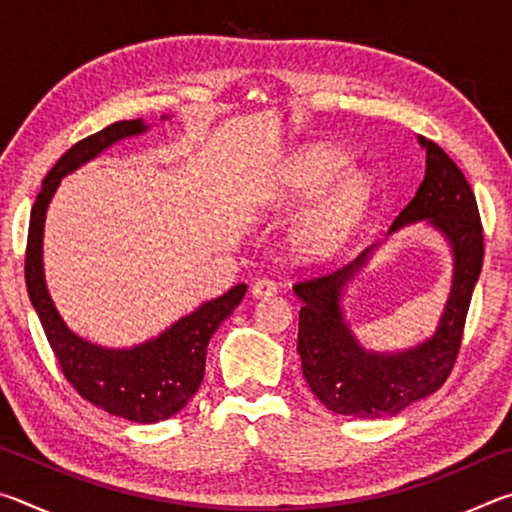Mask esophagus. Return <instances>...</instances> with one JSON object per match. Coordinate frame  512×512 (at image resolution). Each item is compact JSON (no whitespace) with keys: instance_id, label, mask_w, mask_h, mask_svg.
<instances>
[{"instance_id":"obj_1","label":"esophagus","mask_w":512,"mask_h":512,"mask_svg":"<svg viewBox=\"0 0 512 512\" xmlns=\"http://www.w3.org/2000/svg\"><path fill=\"white\" fill-rule=\"evenodd\" d=\"M255 298H268V296H275L277 293V284L273 280H268V277H259V280L253 282V289H250Z\"/></svg>"}]
</instances>
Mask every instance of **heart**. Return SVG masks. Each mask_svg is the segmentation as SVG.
Returning <instances> with one entry per match:
<instances>
[{"label":"heart","mask_w":512,"mask_h":512,"mask_svg":"<svg viewBox=\"0 0 512 512\" xmlns=\"http://www.w3.org/2000/svg\"><path fill=\"white\" fill-rule=\"evenodd\" d=\"M345 169H348V158L341 151L329 149V146H318V149L307 151L293 164L289 183L298 194H314ZM370 198L372 183L366 173H345L336 184L327 188L314 210L300 223L296 235L298 248L309 255L334 253L343 244L345 237L350 235L354 225L359 223Z\"/></svg>","instance_id":"b5f03b06"}]
</instances>
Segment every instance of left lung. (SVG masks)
Here are the masks:
<instances>
[{
	"label": "left lung",
	"instance_id": "1",
	"mask_svg": "<svg viewBox=\"0 0 512 512\" xmlns=\"http://www.w3.org/2000/svg\"><path fill=\"white\" fill-rule=\"evenodd\" d=\"M427 171L411 203L397 214L402 225L429 219L454 248V282L436 334L393 357L366 352L341 314V291L366 264L370 250L336 271H320L293 284L302 300L298 352L302 375L329 411L375 420L395 415L445 384L463 343L467 309L483 264V225L463 171L436 142L420 137Z\"/></svg>",
	"mask_w": 512,
	"mask_h": 512
}]
</instances>
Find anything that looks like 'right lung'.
<instances>
[{"label":"right lung","instance_id":"1","mask_svg":"<svg viewBox=\"0 0 512 512\" xmlns=\"http://www.w3.org/2000/svg\"><path fill=\"white\" fill-rule=\"evenodd\" d=\"M142 131H146L142 119L115 121L60 155L54 169L42 180L40 194L31 207L24 280H27L31 305L69 384L85 400L112 415L151 424L176 415L196 395L205 375L207 343L244 298L246 284H237L221 298L205 302L155 341L137 345L133 350H106L69 332L49 298L42 275V228H45L47 205L60 178L92 160L121 137Z\"/></svg>","mask_w":512,"mask_h":512}]
</instances>
